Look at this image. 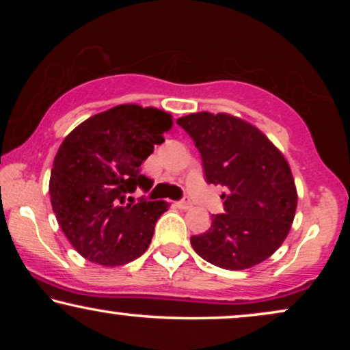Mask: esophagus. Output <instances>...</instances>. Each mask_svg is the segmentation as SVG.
<instances>
[{
    "label": "esophagus",
    "mask_w": 350,
    "mask_h": 350,
    "mask_svg": "<svg viewBox=\"0 0 350 350\" xmlns=\"http://www.w3.org/2000/svg\"><path fill=\"white\" fill-rule=\"evenodd\" d=\"M176 207L181 208V210H188L191 207V200L189 199H181L176 202Z\"/></svg>",
    "instance_id": "obj_1"
}]
</instances>
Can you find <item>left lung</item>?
I'll list each match as a JSON object with an SVG mask.
<instances>
[{
    "instance_id": "left-lung-1",
    "label": "left lung",
    "mask_w": 350,
    "mask_h": 350,
    "mask_svg": "<svg viewBox=\"0 0 350 350\" xmlns=\"http://www.w3.org/2000/svg\"><path fill=\"white\" fill-rule=\"evenodd\" d=\"M202 157L205 181L224 188V213L191 237L205 261L229 271L260 265L282 245L298 194L284 154L255 126L231 114L193 113L176 121Z\"/></svg>"
}]
</instances>
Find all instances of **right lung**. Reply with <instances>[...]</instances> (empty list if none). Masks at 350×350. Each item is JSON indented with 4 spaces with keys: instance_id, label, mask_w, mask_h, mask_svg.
<instances>
[{
    "instance_id": "1",
    "label": "right lung",
    "mask_w": 350,
    "mask_h": 350,
    "mask_svg": "<svg viewBox=\"0 0 350 350\" xmlns=\"http://www.w3.org/2000/svg\"><path fill=\"white\" fill-rule=\"evenodd\" d=\"M172 116L157 108L119 105L85 119L65 137L51 170V204L62 231L85 260L127 265L150 247L164 200L133 202L150 191L140 165L164 143Z\"/></svg>"
}]
</instances>
